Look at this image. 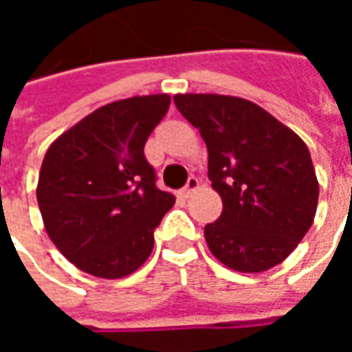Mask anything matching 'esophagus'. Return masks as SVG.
<instances>
[{
    "mask_svg": "<svg viewBox=\"0 0 352 352\" xmlns=\"http://www.w3.org/2000/svg\"><path fill=\"white\" fill-rule=\"evenodd\" d=\"M196 188H198V179H196V177H188V181H186V184H184V188L181 190V196H183V198H188Z\"/></svg>",
    "mask_w": 352,
    "mask_h": 352,
    "instance_id": "34e87169",
    "label": "esophagus"
}]
</instances>
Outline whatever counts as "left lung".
Instances as JSON below:
<instances>
[{"label":"left lung","instance_id":"obj_1","mask_svg":"<svg viewBox=\"0 0 352 352\" xmlns=\"http://www.w3.org/2000/svg\"><path fill=\"white\" fill-rule=\"evenodd\" d=\"M173 101L206 141L207 175L222 198L221 217L204 228L211 252L236 272L280 264L317 211L305 143L252 101L219 94H179Z\"/></svg>","mask_w":352,"mask_h":352}]
</instances>
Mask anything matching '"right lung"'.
<instances>
[{"label": "right lung", "instance_id": "right-lung-1", "mask_svg": "<svg viewBox=\"0 0 352 352\" xmlns=\"http://www.w3.org/2000/svg\"><path fill=\"white\" fill-rule=\"evenodd\" d=\"M168 94L113 101L62 133L45 154L37 204L47 234L82 272L118 279L143 264L175 204L156 186L145 143Z\"/></svg>", "mask_w": 352, "mask_h": 352}]
</instances>
